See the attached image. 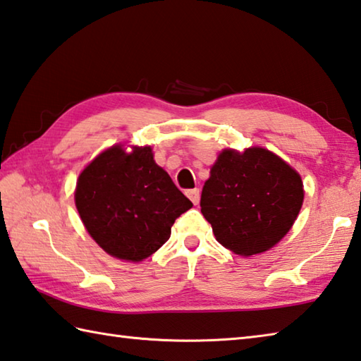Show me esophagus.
<instances>
[{"label": "esophagus", "instance_id": "1", "mask_svg": "<svg viewBox=\"0 0 361 361\" xmlns=\"http://www.w3.org/2000/svg\"><path fill=\"white\" fill-rule=\"evenodd\" d=\"M186 195L189 197V200L194 203V205H197V203L200 202V191L197 188L189 189V191H186Z\"/></svg>", "mask_w": 361, "mask_h": 361}]
</instances>
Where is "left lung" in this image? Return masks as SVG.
I'll return each mask as SVG.
<instances>
[{"instance_id":"8db88e82","label":"left lung","mask_w":361,"mask_h":361,"mask_svg":"<svg viewBox=\"0 0 361 361\" xmlns=\"http://www.w3.org/2000/svg\"><path fill=\"white\" fill-rule=\"evenodd\" d=\"M300 173L264 147L224 148L209 169L200 209L216 240L243 257L276 246L303 205Z\"/></svg>"}]
</instances>
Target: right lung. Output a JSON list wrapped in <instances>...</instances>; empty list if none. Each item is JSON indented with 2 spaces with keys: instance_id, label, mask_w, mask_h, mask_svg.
Wrapping results in <instances>:
<instances>
[{
  "instance_id": "obj_1",
  "label": "right lung",
  "mask_w": 361,
  "mask_h": 361,
  "mask_svg": "<svg viewBox=\"0 0 361 361\" xmlns=\"http://www.w3.org/2000/svg\"><path fill=\"white\" fill-rule=\"evenodd\" d=\"M74 200L90 237L109 255L134 264L158 251L175 219L192 207L156 164L152 147L126 143H115L85 166Z\"/></svg>"
}]
</instances>
